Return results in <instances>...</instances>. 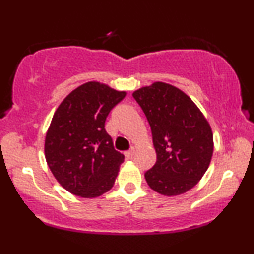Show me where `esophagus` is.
Wrapping results in <instances>:
<instances>
[{
    "label": "esophagus",
    "instance_id": "34e87169",
    "mask_svg": "<svg viewBox=\"0 0 254 254\" xmlns=\"http://www.w3.org/2000/svg\"><path fill=\"white\" fill-rule=\"evenodd\" d=\"M125 154V156H127V158H131L133 156V155H135V148H131L130 150H127V151H125L124 152Z\"/></svg>",
    "mask_w": 254,
    "mask_h": 254
}]
</instances>
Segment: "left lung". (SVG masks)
<instances>
[{
	"label": "left lung",
	"mask_w": 254,
	"mask_h": 254,
	"mask_svg": "<svg viewBox=\"0 0 254 254\" xmlns=\"http://www.w3.org/2000/svg\"><path fill=\"white\" fill-rule=\"evenodd\" d=\"M151 127L155 166L145 172L149 187L167 196L186 193L200 181L213 155V133L193 100L166 82L132 93Z\"/></svg>",
	"instance_id": "left-lung-1"
}]
</instances>
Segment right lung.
Listing matches in <instances>:
<instances>
[{"label":"right lung","instance_id":"right-lung-1","mask_svg":"<svg viewBox=\"0 0 254 254\" xmlns=\"http://www.w3.org/2000/svg\"><path fill=\"white\" fill-rule=\"evenodd\" d=\"M124 97L125 92L90 81L72 91L57 109L45 155L54 177L69 193L97 197L114 186L124 155L115 150L105 121Z\"/></svg>","mask_w":254,"mask_h":254}]
</instances>
